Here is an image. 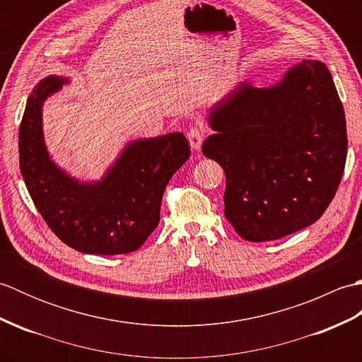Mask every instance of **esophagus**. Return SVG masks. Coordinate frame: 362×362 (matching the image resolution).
Listing matches in <instances>:
<instances>
[{"label":"esophagus","mask_w":362,"mask_h":362,"mask_svg":"<svg viewBox=\"0 0 362 362\" xmlns=\"http://www.w3.org/2000/svg\"><path fill=\"white\" fill-rule=\"evenodd\" d=\"M188 141H189V146L191 149L193 151H199L201 149V144L204 141V127L202 126H193L189 130H188Z\"/></svg>","instance_id":"obj_1"}]
</instances>
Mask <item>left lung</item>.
Here are the masks:
<instances>
[{
  "label": "left lung",
  "mask_w": 362,
  "mask_h": 362,
  "mask_svg": "<svg viewBox=\"0 0 362 362\" xmlns=\"http://www.w3.org/2000/svg\"><path fill=\"white\" fill-rule=\"evenodd\" d=\"M202 152L226 173V218L252 243L314 224L339 187L347 126L332 73L302 60L267 88L241 82L209 113Z\"/></svg>",
  "instance_id": "1"
}]
</instances>
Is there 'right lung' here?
I'll use <instances>...</instances> for the list:
<instances>
[{
    "label": "right lung",
    "instance_id": "obj_1",
    "mask_svg": "<svg viewBox=\"0 0 362 362\" xmlns=\"http://www.w3.org/2000/svg\"><path fill=\"white\" fill-rule=\"evenodd\" d=\"M48 76L28 98L18 132L20 171L37 210L60 241L93 255L140 249L160 221L165 188L189 158L180 132L129 143L98 182H79L60 169L46 149L42 107L68 83Z\"/></svg>",
    "mask_w": 362,
    "mask_h": 362
}]
</instances>
